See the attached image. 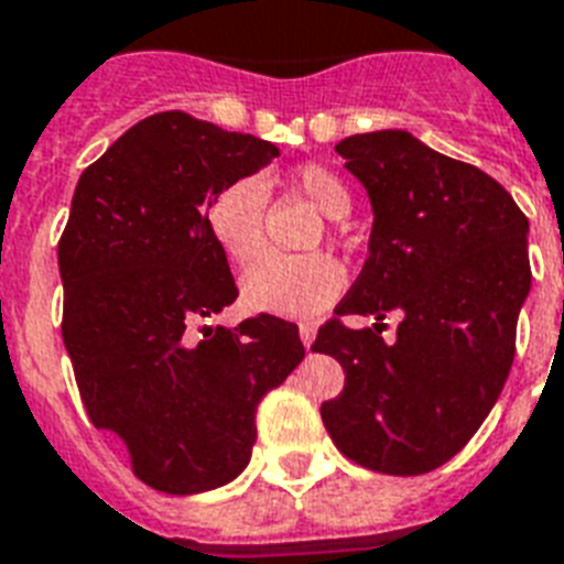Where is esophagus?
Wrapping results in <instances>:
<instances>
[{
  "label": "esophagus",
  "mask_w": 564,
  "mask_h": 564,
  "mask_svg": "<svg viewBox=\"0 0 564 564\" xmlns=\"http://www.w3.org/2000/svg\"><path fill=\"white\" fill-rule=\"evenodd\" d=\"M299 334H301V343H304V348H313V343H316V327L313 325H301L299 327Z\"/></svg>",
  "instance_id": "1"
}]
</instances>
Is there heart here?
Returning <instances> with one entry per match:
<instances>
[{"mask_svg": "<svg viewBox=\"0 0 564 564\" xmlns=\"http://www.w3.org/2000/svg\"><path fill=\"white\" fill-rule=\"evenodd\" d=\"M299 189L327 219H343L351 210V189L336 172L318 163H304L292 172ZM265 187L260 178H234L210 195L204 207V225L216 246L234 260L248 263L263 248ZM343 265L325 254L313 257H260L242 278V301L257 313L283 318L316 316L343 292Z\"/></svg>", "mask_w": 564, "mask_h": 564, "instance_id": "heart-1", "label": "heart"}]
</instances>
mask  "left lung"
<instances>
[{
	"mask_svg": "<svg viewBox=\"0 0 564 564\" xmlns=\"http://www.w3.org/2000/svg\"><path fill=\"white\" fill-rule=\"evenodd\" d=\"M369 193V257L336 316H375L351 330L330 318L313 351L345 369L322 403L334 445L362 468L415 477L468 445L507 383L518 313L530 295V221L471 163L386 128L336 145ZM401 308L394 344L386 312Z\"/></svg>",
	"mask_w": 564,
	"mask_h": 564,
	"instance_id": "1",
	"label": "left lung"
}]
</instances>
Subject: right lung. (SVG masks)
I'll use <instances>...</instances> for the list:
<instances>
[{"label": "right lung", "mask_w": 564, "mask_h": 564, "mask_svg": "<svg viewBox=\"0 0 564 564\" xmlns=\"http://www.w3.org/2000/svg\"><path fill=\"white\" fill-rule=\"evenodd\" d=\"M278 154L166 110L128 128L75 187L57 242L66 354L93 424L117 433L137 477L166 495L242 474L257 406L304 360L299 325L269 313L194 336L237 299L204 207Z\"/></svg>", "instance_id": "obj_1"}]
</instances>
